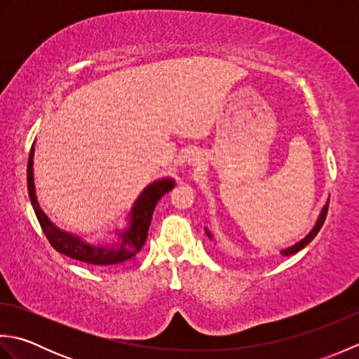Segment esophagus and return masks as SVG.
<instances>
[{
    "mask_svg": "<svg viewBox=\"0 0 359 359\" xmlns=\"http://www.w3.org/2000/svg\"><path fill=\"white\" fill-rule=\"evenodd\" d=\"M187 163L189 168H193V170H201L203 165V157L201 152H193V154H189V157L187 158Z\"/></svg>",
    "mask_w": 359,
    "mask_h": 359,
    "instance_id": "obj_1",
    "label": "esophagus"
}]
</instances>
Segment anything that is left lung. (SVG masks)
I'll return each instance as SVG.
<instances>
[{
	"mask_svg": "<svg viewBox=\"0 0 359 359\" xmlns=\"http://www.w3.org/2000/svg\"><path fill=\"white\" fill-rule=\"evenodd\" d=\"M327 210H329V201H327L324 207L321 208V212H319V216H318V219H316V222H315L313 228H311L310 233L306 236V238H302L299 242L293 243L292 247H287V248H284V250H280V255H282V256L294 255V253H297V251H301L304 247H307L309 243L315 239V236L319 233V230H321V226H323L324 220H325V216H327ZM205 233H207V236H208L210 239H212V234L210 233V230H208L207 226H205Z\"/></svg>",
	"mask_w": 359,
	"mask_h": 359,
	"instance_id": "obj_1",
	"label": "left lung"
}]
</instances>
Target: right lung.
Instances as JSON below:
<instances>
[{"mask_svg": "<svg viewBox=\"0 0 359 359\" xmlns=\"http://www.w3.org/2000/svg\"><path fill=\"white\" fill-rule=\"evenodd\" d=\"M34 154L35 142L32 144V148H30L27 160V191L30 197V203H32L36 219L43 228L46 238H48L50 245L55 248L58 253L90 265H116L128 261V259H131L139 253L144 241H147L152 212H154L158 199L168 191H171L175 185L172 177H163L151 182L148 187L143 188V191L137 196V199L134 201L133 207L129 210L125 219L126 225L123 228H118L116 231H112L114 236H117V241L102 243L89 242L83 238V236L62 230V228L53 224L41 210L35 194Z\"/></svg>", "mask_w": 359, "mask_h": 359, "instance_id": "1", "label": "right lung"}]
</instances>
